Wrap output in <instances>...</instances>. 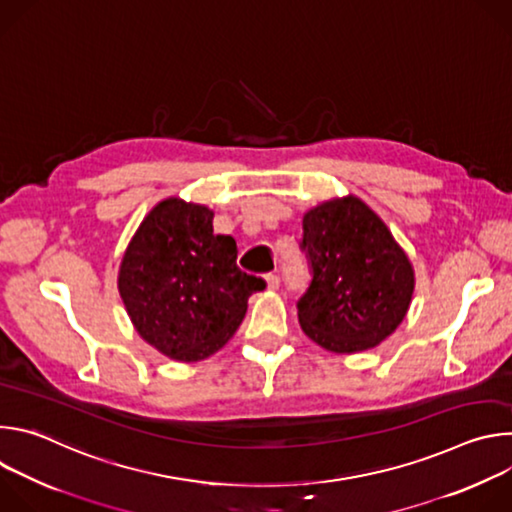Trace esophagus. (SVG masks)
Segmentation results:
<instances>
[{"instance_id": "34e87169", "label": "esophagus", "mask_w": 512, "mask_h": 512, "mask_svg": "<svg viewBox=\"0 0 512 512\" xmlns=\"http://www.w3.org/2000/svg\"><path fill=\"white\" fill-rule=\"evenodd\" d=\"M265 283H267V289H269V291H277V289H279V277L273 275V273L265 277Z\"/></svg>"}]
</instances>
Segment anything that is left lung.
I'll return each mask as SVG.
<instances>
[{"label":"left lung","mask_w":512,"mask_h":512,"mask_svg":"<svg viewBox=\"0 0 512 512\" xmlns=\"http://www.w3.org/2000/svg\"><path fill=\"white\" fill-rule=\"evenodd\" d=\"M304 241L312 283L298 302L304 334L336 354L379 346L407 316L415 271L383 218L354 194L310 208Z\"/></svg>","instance_id":"1"}]
</instances>
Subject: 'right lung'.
<instances>
[{
	"label": "right lung",
	"mask_w": 512,
	"mask_h": 512,
	"mask_svg": "<svg viewBox=\"0 0 512 512\" xmlns=\"http://www.w3.org/2000/svg\"><path fill=\"white\" fill-rule=\"evenodd\" d=\"M214 212L180 196L160 200L131 237L117 289L135 332L164 356L198 362L241 326L265 281L237 267V243L214 235Z\"/></svg>",
	"instance_id": "1"
}]
</instances>
